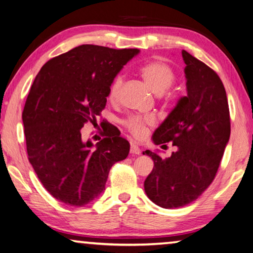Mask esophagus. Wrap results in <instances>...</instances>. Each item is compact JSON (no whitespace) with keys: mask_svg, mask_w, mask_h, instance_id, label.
<instances>
[{"mask_svg":"<svg viewBox=\"0 0 253 253\" xmlns=\"http://www.w3.org/2000/svg\"><path fill=\"white\" fill-rule=\"evenodd\" d=\"M130 154H131V155H139V154H140L139 147L137 146V145H135L134 143L130 144Z\"/></svg>","mask_w":253,"mask_h":253,"instance_id":"esophagus-1","label":"esophagus"}]
</instances>
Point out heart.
Masks as SVG:
<instances>
[{
	"instance_id": "obj_1",
	"label": "heart",
	"mask_w": 253,
	"mask_h": 253,
	"mask_svg": "<svg viewBox=\"0 0 253 253\" xmlns=\"http://www.w3.org/2000/svg\"><path fill=\"white\" fill-rule=\"evenodd\" d=\"M140 76L149 89L155 93H163L174 84L175 72L172 67L164 61H152L140 68ZM124 84L123 76L118 75L111 80L108 88V100L116 102L121 95ZM156 119L153 116H129L123 122L124 127L135 137V138H144L148 132V127L154 126Z\"/></svg>"
}]
</instances>
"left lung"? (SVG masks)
I'll return each mask as SVG.
<instances>
[{
	"label": "left lung",
	"instance_id": "obj_1",
	"mask_svg": "<svg viewBox=\"0 0 253 253\" xmlns=\"http://www.w3.org/2000/svg\"><path fill=\"white\" fill-rule=\"evenodd\" d=\"M182 55L187 96L179 99L153 136L156 145L173 142L177 151L168 158L145 152L154 161L145 192L164 209L190 204L207 190L219 169L231 131L228 98L220 77L185 50Z\"/></svg>",
	"mask_w": 253,
	"mask_h": 253
}]
</instances>
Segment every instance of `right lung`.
Listing matches in <instances>:
<instances>
[{
	"label": "right lung",
	"instance_id": "add662e5",
	"mask_svg": "<svg viewBox=\"0 0 253 253\" xmlns=\"http://www.w3.org/2000/svg\"><path fill=\"white\" fill-rule=\"evenodd\" d=\"M138 52L83 44L50 59L34 79L22 113L28 158L60 202L84 207L97 199L111 166L129 153V143L104 121L95 147L80 129L97 124L111 80Z\"/></svg>",
	"mask_w": 253,
	"mask_h": 253
}]
</instances>
